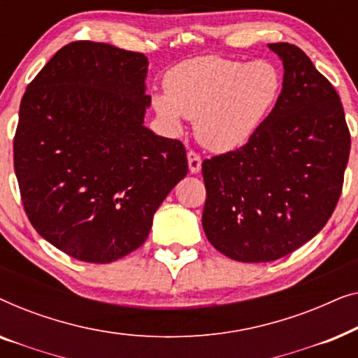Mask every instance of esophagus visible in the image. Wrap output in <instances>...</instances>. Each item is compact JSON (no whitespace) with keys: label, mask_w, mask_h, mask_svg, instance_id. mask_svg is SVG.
I'll list each match as a JSON object with an SVG mask.
<instances>
[{"label":"esophagus","mask_w":358,"mask_h":358,"mask_svg":"<svg viewBox=\"0 0 358 358\" xmlns=\"http://www.w3.org/2000/svg\"><path fill=\"white\" fill-rule=\"evenodd\" d=\"M187 161H189V169L192 174H197L199 171L202 169V158H200L195 151H189Z\"/></svg>","instance_id":"esophagus-1"}]
</instances>
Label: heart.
Segmentation results:
<instances>
[{"instance_id":"b5f03b06","label":"heart","mask_w":358,"mask_h":358,"mask_svg":"<svg viewBox=\"0 0 358 358\" xmlns=\"http://www.w3.org/2000/svg\"><path fill=\"white\" fill-rule=\"evenodd\" d=\"M166 94L153 96L166 129L184 117L205 148L224 153L246 145L268 119L283 91L282 70L271 60H233L215 55L180 62L166 76Z\"/></svg>"}]
</instances>
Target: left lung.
<instances>
[{
	"mask_svg": "<svg viewBox=\"0 0 358 358\" xmlns=\"http://www.w3.org/2000/svg\"><path fill=\"white\" fill-rule=\"evenodd\" d=\"M283 63L280 101L239 150L205 159L202 227L238 262H271L315 238L344 184L350 134L334 87L306 53L268 43Z\"/></svg>",
	"mask_w": 358,
	"mask_h": 358,
	"instance_id": "8db88e82",
	"label": "left lung"
}]
</instances>
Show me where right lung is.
Returning <instances> with one entry per match:
<instances>
[{"label": "right lung", "mask_w": 358, "mask_h": 358, "mask_svg": "<svg viewBox=\"0 0 358 358\" xmlns=\"http://www.w3.org/2000/svg\"><path fill=\"white\" fill-rule=\"evenodd\" d=\"M146 75L143 53L73 42L22 96L14 173L24 210L78 261L109 264L138 249L189 171L184 145L145 127Z\"/></svg>", "instance_id": "right-lung-1"}]
</instances>
